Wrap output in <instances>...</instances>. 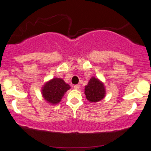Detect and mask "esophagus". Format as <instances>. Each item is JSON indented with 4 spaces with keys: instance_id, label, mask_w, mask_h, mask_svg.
<instances>
[{
    "instance_id": "34e87169",
    "label": "esophagus",
    "mask_w": 151,
    "mask_h": 151,
    "mask_svg": "<svg viewBox=\"0 0 151 151\" xmlns=\"http://www.w3.org/2000/svg\"><path fill=\"white\" fill-rule=\"evenodd\" d=\"M74 89H79V88H80V86H79V84H77V85H74Z\"/></svg>"
}]
</instances>
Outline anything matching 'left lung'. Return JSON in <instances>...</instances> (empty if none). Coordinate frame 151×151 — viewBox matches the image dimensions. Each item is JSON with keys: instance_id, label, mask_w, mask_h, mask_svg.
<instances>
[{"instance_id": "1", "label": "left lung", "mask_w": 151, "mask_h": 151, "mask_svg": "<svg viewBox=\"0 0 151 151\" xmlns=\"http://www.w3.org/2000/svg\"><path fill=\"white\" fill-rule=\"evenodd\" d=\"M84 93L86 99L91 103H96L103 99L106 96V88L102 81L98 78L92 77L87 85L85 86Z\"/></svg>"}]
</instances>
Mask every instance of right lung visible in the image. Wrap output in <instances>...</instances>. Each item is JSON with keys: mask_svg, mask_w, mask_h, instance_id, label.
I'll return each instance as SVG.
<instances>
[{"mask_svg": "<svg viewBox=\"0 0 151 151\" xmlns=\"http://www.w3.org/2000/svg\"><path fill=\"white\" fill-rule=\"evenodd\" d=\"M70 86L61 78L55 77L44 84L41 89L42 97L50 104H58Z\"/></svg>", "mask_w": 151, "mask_h": 151, "instance_id": "add662e5", "label": "right lung"}]
</instances>
